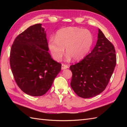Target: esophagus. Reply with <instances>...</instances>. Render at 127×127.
<instances>
[{
	"mask_svg": "<svg viewBox=\"0 0 127 127\" xmlns=\"http://www.w3.org/2000/svg\"><path fill=\"white\" fill-rule=\"evenodd\" d=\"M69 67L68 65H65V64H62V70H64V69H66L67 68H68Z\"/></svg>",
	"mask_w": 127,
	"mask_h": 127,
	"instance_id": "esophagus-1",
	"label": "esophagus"
}]
</instances>
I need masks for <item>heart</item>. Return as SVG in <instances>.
<instances>
[{
  "mask_svg": "<svg viewBox=\"0 0 127 127\" xmlns=\"http://www.w3.org/2000/svg\"><path fill=\"white\" fill-rule=\"evenodd\" d=\"M93 36L91 32L78 27L63 28L57 32L56 38L51 37L48 41V48L53 58L56 61L61 60L64 53L75 61L83 59L92 46Z\"/></svg>",
  "mask_w": 127,
  "mask_h": 127,
  "instance_id": "heart-1",
  "label": "heart"
}]
</instances>
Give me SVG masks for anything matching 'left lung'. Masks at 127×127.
<instances>
[{
	"label": "left lung",
	"mask_w": 127,
	"mask_h": 127,
	"mask_svg": "<svg viewBox=\"0 0 127 127\" xmlns=\"http://www.w3.org/2000/svg\"><path fill=\"white\" fill-rule=\"evenodd\" d=\"M116 64L114 45L99 29L96 44L91 52L79 63L70 66L72 89L83 98L98 95L106 87Z\"/></svg>",
	"instance_id": "obj_1"
}]
</instances>
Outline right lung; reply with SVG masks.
<instances>
[{
  "label": "right lung",
  "mask_w": 127,
  "mask_h": 127,
  "mask_svg": "<svg viewBox=\"0 0 127 127\" xmlns=\"http://www.w3.org/2000/svg\"><path fill=\"white\" fill-rule=\"evenodd\" d=\"M40 23L31 26L16 37L10 52V66L23 92L41 96L51 88L62 65L48 53L46 33Z\"/></svg>",
  "instance_id": "1"
}]
</instances>
